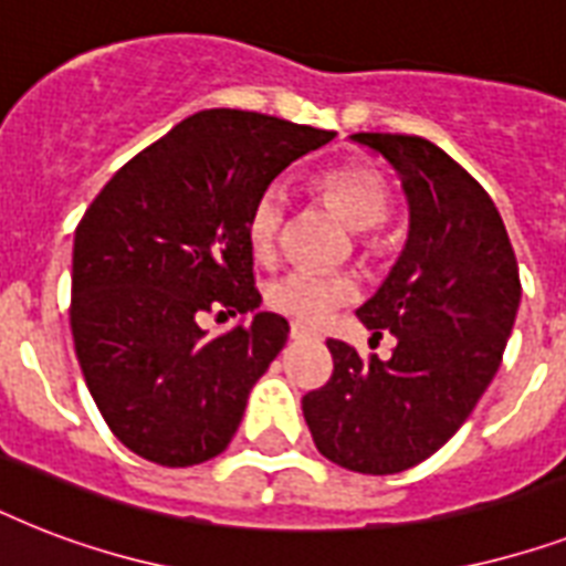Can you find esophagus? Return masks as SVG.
I'll return each instance as SVG.
<instances>
[{"label":"esophagus","mask_w":566,"mask_h":566,"mask_svg":"<svg viewBox=\"0 0 566 566\" xmlns=\"http://www.w3.org/2000/svg\"><path fill=\"white\" fill-rule=\"evenodd\" d=\"M314 332L305 326H291V340H314Z\"/></svg>","instance_id":"34e87169"}]
</instances>
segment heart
I'll use <instances>...</instances> for the list:
<instances>
[{
    "mask_svg": "<svg viewBox=\"0 0 566 566\" xmlns=\"http://www.w3.org/2000/svg\"><path fill=\"white\" fill-rule=\"evenodd\" d=\"M319 199L355 231L376 229L390 211V188L381 172L370 167H340L317 181ZM284 222V193L264 190L247 217V243L255 261H273L279 252V234ZM358 296L353 275H326L293 270L266 287L270 308L300 326H317L335 308Z\"/></svg>",
    "mask_w": 566,
    "mask_h": 566,
    "instance_id": "obj_1",
    "label": "heart"
}]
</instances>
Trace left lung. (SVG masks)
I'll list each match as a JSON object with an SVG mask.
<instances>
[{"instance_id": "8db88e82", "label": "left lung", "mask_w": 566, "mask_h": 566, "mask_svg": "<svg viewBox=\"0 0 566 566\" xmlns=\"http://www.w3.org/2000/svg\"><path fill=\"white\" fill-rule=\"evenodd\" d=\"M353 140L394 167L408 199L402 255L358 308L373 335H396V349L364 361L328 340L335 373L302 396V413L328 461L390 475L434 455L473 413L514 328L520 270L491 196L440 146L378 132Z\"/></svg>"}]
</instances>
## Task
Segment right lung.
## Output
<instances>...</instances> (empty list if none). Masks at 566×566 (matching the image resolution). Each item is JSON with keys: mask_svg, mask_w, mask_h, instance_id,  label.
Returning <instances> with one entry per match:
<instances>
[{"mask_svg": "<svg viewBox=\"0 0 566 566\" xmlns=\"http://www.w3.org/2000/svg\"><path fill=\"white\" fill-rule=\"evenodd\" d=\"M335 132L211 108L137 153L84 211L73 243L75 355L108 429L146 461L220 455L249 390L287 340L258 311L247 217L270 181ZM208 310L253 311L208 338Z\"/></svg>", "mask_w": 566, "mask_h": 566, "instance_id": "1", "label": "right lung"}]
</instances>
